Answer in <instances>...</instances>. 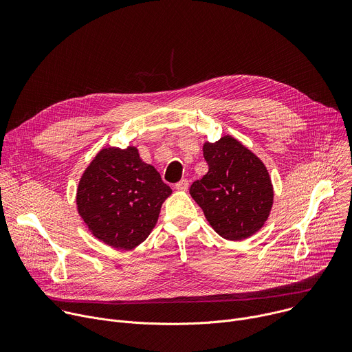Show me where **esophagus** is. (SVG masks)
<instances>
[{"instance_id": "1", "label": "esophagus", "mask_w": 352, "mask_h": 352, "mask_svg": "<svg viewBox=\"0 0 352 352\" xmlns=\"http://www.w3.org/2000/svg\"><path fill=\"white\" fill-rule=\"evenodd\" d=\"M188 186H189V181L186 178H184L175 184V189H178V190H186Z\"/></svg>"}]
</instances>
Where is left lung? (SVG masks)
Here are the masks:
<instances>
[{"label": "left lung", "mask_w": 352, "mask_h": 352, "mask_svg": "<svg viewBox=\"0 0 352 352\" xmlns=\"http://www.w3.org/2000/svg\"><path fill=\"white\" fill-rule=\"evenodd\" d=\"M204 157L209 171L190 185V196L224 239L252 236L265 226L273 208L274 190L266 166L230 135L214 143L205 142Z\"/></svg>", "instance_id": "1"}]
</instances>
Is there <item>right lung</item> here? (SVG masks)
Instances as JSON below:
<instances>
[{
	"label": "right lung",
	"mask_w": 352,
	"mask_h": 352,
	"mask_svg": "<svg viewBox=\"0 0 352 352\" xmlns=\"http://www.w3.org/2000/svg\"><path fill=\"white\" fill-rule=\"evenodd\" d=\"M173 193L138 148L104 147L83 171L76 208L89 231L114 249H133L155 228Z\"/></svg>",
	"instance_id": "add662e5"
}]
</instances>
